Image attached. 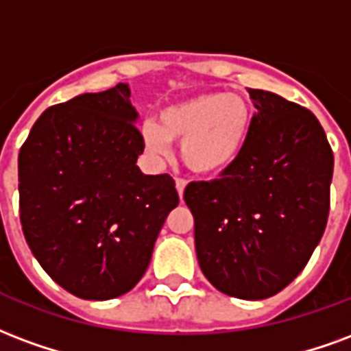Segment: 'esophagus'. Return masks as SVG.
Returning <instances> with one entry per match:
<instances>
[{"label": "esophagus", "mask_w": 351, "mask_h": 351, "mask_svg": "<svg viewBox=\"0 0 351 351\" xmlns=\"http://www.w3.org/2000/svg\"><path fill=\"white\" fill-rule=\"evenodd\" d=\"M185 181L183 179H176V189H178V194H179V198H183V191H185Z\"/></svg>", "instance_id": "1"}]
</instances>
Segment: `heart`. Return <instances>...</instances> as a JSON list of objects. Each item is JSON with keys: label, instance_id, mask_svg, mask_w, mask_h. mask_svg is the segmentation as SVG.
<instances>
[{"label": "heart", "instance_id": "b5f03b06", "mask_svg": "<svg viewBox=\"0 0 351 351\" xmlns=\"http://www.w3.org/2000/svg\"><path fill=\"white\" fill-rule=\"evenodd\" d=\"M252 110L237 93H200L166 106L160 121L142 127L145 149L165 158L181 142V160L198 176H215L234 165L247 145Z\"/></svg>", "mask_w": 351, "mask_h": 351}]
</instances>
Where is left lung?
Here are the masks:
<instances>
[{
  "label": "left lung",
  "mask_w": 351,
  "mask_h": 351,
  "mask_svg": "<svg viewBox=\"0 0 351 351\" xmlns=\"http://www.w3.org/2000/svg\"><path fill=\"white\" fill-rule=\"evenodd\" d=\"M252 129L234 165L213 181H193L202 273L237 299L275 295L303 271L324 235L333 151L311 110L280 95L249 89Z\"/></svg>",
  "instance_id": "1"
}]
</instances>
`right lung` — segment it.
Returning <instances> with one entry per match:
<instances>
[{"mask_svg":"<svg viewBox=\"0 0 351 351\" xmlns=\"http://www.w3.org/2000/svg\"><path fill=\"white\" fill-rule=\"evenodd\" d=\"M127 84L43 112L18 155L20 222L43 269L82 299L119 298L144 277L166 217L168 173L136 166L144 138Z\"/></svg>","mask_w":351,"mask_h":351,"instance_id":"1","label":"right lung"}]
</instances>
